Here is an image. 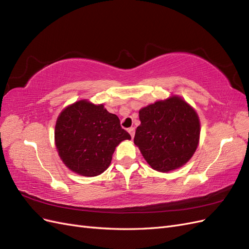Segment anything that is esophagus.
Listing matches in <instances>:
<instances>
[{"instance_id":"34e87169","label":"esophagus","mask_w":249,"mask_h":249,"mask_svg":"<svg viewBox=\"0 0 249 249\" xmlns=\"http://www.w3.org/2000/svg\"><path fill=\"white\" fill-rule=\"evenodd\" d=\"M127 131H129V133H130V135H131V137L134 138V136H135V127H130V129L127 130Z\"/></svg>"}]
</instances>
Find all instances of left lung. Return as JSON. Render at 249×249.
<instances>
[{
    "instance_id": "1",
    "label": "left lung",
    "mask_w": 249,
    "mask_h": 249,
    "mask_svg": "<svg viewBox=\"0 0 249 249\" xmlns=\"http://www.w3.org/2000/svg\"><path fill=\"white\" fill-rule=\"evenodd\" d=\"M136 144L150 167L168 172L182 167L197 148L200 124L197 113L178 96L142 108Z\"/></svg>"
}]
</instances>
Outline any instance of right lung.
<instances>
[{"mask_svg": "<svg viewBox=\"0 0 249 249\" xmlns=\"http://www.w3.org/2000/svg\"><path fill=\"white\" fill-rule=\"evenodd\" d=\"M130 139L115 114L109 113L104 105L86 100L66 107L55 126L60 158L71 170L84 177L103 173L109 167L115 147Z\"/></svg>", "mask_w": 249, "mask_h": 249, "instance_id": "add662e5", "label": "right lung"}]
</instances>
